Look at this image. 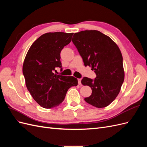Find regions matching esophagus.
<instances>
[{"label": "esophagus", "instance_id": "esophagus-1", "mask_svg": "<svg viewBox=\"0 0 147 147\" xmlns=\"http://www.w3.org/2000/svg\"><path fill=\"white\" fill-rule=\"evenodd\" d=\"M81 81H82V79H81V78H78V84H80V85H81V84H82Z\"/></svg>", "mask_w": 147, "mask_h": 147}]
</instances>
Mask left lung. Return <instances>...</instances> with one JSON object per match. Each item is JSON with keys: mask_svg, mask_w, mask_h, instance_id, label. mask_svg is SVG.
I'll return each mask as SVG.
<instances>
[{"mask_svg": "<svg viewBox=\"0 0 147 147\" xmlns=\"http://www.w3.org/2000/svg\"><path fill=\"white\" fill-rule=\"evenodd\" d=\"M72 42L84 65L91 67L94 80L84 77L82 83L91 88L92 94L84 98L87 103L103 108L115 99L124 82L123 56L119 47L109 36L96 30L75 33Z\"/></svg>", "mask_w": 147, "mask_h": 147, "instance_id": "1", "label": "left lung"}]
</instances>
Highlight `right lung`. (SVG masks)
I'll return each instance as SVG.
<instances>
[{
    "label": "right lung",
    "instance_id": "right-lung-1",
    "mask_svg": "<svg viewBox=\"0 0 147 147\" xmlns=\"http://www.w3.org/2000/svg\"><path fill=\"white\" fill-rule=\"evenodd\" d=\"M73 34H44L32 43L25 57L23 73L26 87L33 99L43 108L58 106L69 89L77 86L76 78L55 73L56 67H62L61 51L71 42Z\"/></svg>",
    "mask_w": 147,
    "mask_h": 147
}]
</instances>
